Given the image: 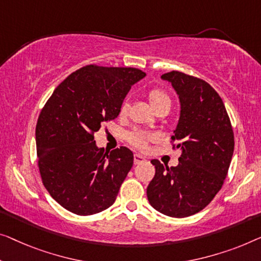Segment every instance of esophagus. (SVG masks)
<instances>
[{
  "label": "esophagus",
  "instance_id": "obj_1",
  "mask_svg": "<svg viewBox=\"0 0 261 261\" xmlns=\"http://www.w3.org/2000/svg\"><path fill=\"white\" fill-rule=\"evenodd\" d=\"M144 162H146V159L144 158L143 155H141V154H135V155H134V163H135V165L142 164V163H144Z\"/></svg>",
  "mask_w": 261,
  "mask_h": 261
}]
</instances>
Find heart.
<instances>
[{"mask_svg":"<svg viewBox=\"0 0 261 261\" xmlns=\"http://www.w3.org/2000/svg\"><path fill=\"white\" fill-rule=\"evenodd\" d=\"M147 99H149L153 110L162 106H170L171 104L169 95L165 91H163L162 89H152V90H150L147 92ZM127 110H129V103H127V100H124V102L120 104L119 116H125ZM153 136H147L143 134H131L129 136V141L132 145L141 150L146 149L147 144H149V142L153 141Z\"/></svg>","mask_w":261,"mask_h":261,"instance_id":"1","label":"heart"}]
</instances>
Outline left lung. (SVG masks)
<instances>
[{"instance_id":"obj_1","label":"left lung","mask_w":261,"mask_h":261,"mask_svg":"<svg viewBox=\"0 0 261 261\" xmlns=\"http://www.w3.org/2000/svg\"><path fill=\"white\" fill-rule=\"evenodd\" d=\"M178 95L180 116L172 141L181 151L179 164L164 166L157 159L147 186L149 203L163 215L185 218L207 206L224 184L234 136L223 99L205 81L179 71L164 73Z\"/></svg>"}]
</instances>
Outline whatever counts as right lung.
Instances as JSON below:
<instances>
[{"label":"right lung","instance_id":"1","mask_svg":"<svg viewBox=\"0 0 261 261\" xmlns=\"http://www.w3.org/2000/svg\"><path fill=\"white\" fill-rule=\"evenodd\" d=\"M145 75L135 68L87 65L62 82L42 109L38 168L50 196L68 211L90 216L115 203L134 153L125 146L104 152L93 134L117 118L131 87Z\"/></svg>","mask_w":261,"mask_h":261}]
</instances>
